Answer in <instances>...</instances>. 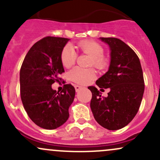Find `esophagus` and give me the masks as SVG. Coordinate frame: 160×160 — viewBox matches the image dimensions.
I'll use <instances>...</instances> for the list:
<instances>
[{"instance_id": "obj_1", "label": "esophagus", "mask_w": 160, "mask_h": 160, "mask_svg": "<svg viewBox=\"0 0 160 160\" xmlns=\"http://www.w3.org/2000/svg\"><path fill=\"white\" fill-rule=\"evenodd\" d=\"M74 87H75V90H76V92L80 91L82 88V87H80V86H79V85H75Z\"/></svg>"}]
</instances>
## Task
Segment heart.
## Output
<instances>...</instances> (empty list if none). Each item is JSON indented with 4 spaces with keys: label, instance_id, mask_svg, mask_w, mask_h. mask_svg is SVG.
<instances>
[{
    "label": "heart",
    "instance_id": "1",
    "mask_svg": "<svg viewBox=\"0 0 160 160\" xmlns=\"http://www.w3.org/2000/svg\"><path fill=\"white\" fill-rule=\"evenodd\" d=\"M77 48L79 51L91 57L90 65H93L99 70H105L109 66V59L103 55L104 48L100 44L92 40H85L78 43ZM77 53L74 48L70 45L64 47L61 53V61L63 66L70 68L75 63L77 59ZM96 77V71L92 68H73L69 72V78L75 83L85 85L89 83Z\"/></svg>",
    "mask_w": 160,
    "mask_h": 160
}]
</instances>
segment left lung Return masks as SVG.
Wrapping results in <instances>:
<instances>
[{"label":"left lung","mask_w":160,"mask_h":160,"mask_svg":"<svg viewBox=\"0 0 160 160\" xmlns=\"http://www.w3.org/2000/svg\"><path fill=\"white\" fill-rule=\"evenodd\" d=\"M100 39L109 45L111 62L108 71L96 80L100 90L109 88L107 97L95 87L92 92L90 108L101 126L111 131L118 130L129 124L139 110L143 92L144 80L139 58L132 48L121 39Z\"/></svg>","instance_id":"left-lung-1"}]
</instances>
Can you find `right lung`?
<instances>
[{
  "label": "right lung",
  "instance_id": "obj_1",
  "mask_svg": "<svg viewBox=\"0 0 160 160\" xmlns=\"http://www.w3.org/2000/svg\"><path fill=\"white\" fill-rule=\"evenodd\" d=\"M69 38L47 36L32 46L20 68V96L26 113L36 125L52 130L69 118L75 89L65 84L60 92L52 85L64 72L61 53Z\"/></svg>",
  "mask_w": 160,
  "mask_h": 160
}]
</instances>
